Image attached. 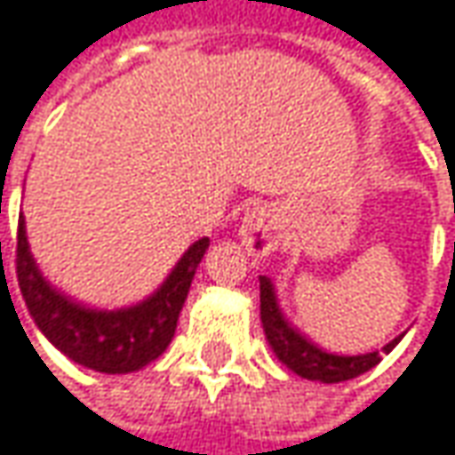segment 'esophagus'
<instances>
[{"instance_id":"esophagus-1","label":"esophagus","mask_w":455,"mask_h":455,"mask_svg":"<svg viewBox=\"0 0 455 455\" xmlns=\"http://www.w3.org/2000/svg\"><path fill=\"white\" fill-rule=\"evenodd\" d=\"M278 234H281V221L273 208L247 211L242 219V227H239V239H242L244 250L255 258H268L278 247Z\"/></svg>"}]
</instances>
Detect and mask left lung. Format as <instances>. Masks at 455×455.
I'll list each match as a JSON object with an SVG mask.
<instances>
[{"mask_svg": "<svg viewBox=\"0 0 455 455\" xmlns=\"http://www.w3.org/2000/svg\"><path fill=\"white\" fill-rule=\"evenodd\" d=\"M260 320L268 347L278 356V362L286 364L294 375L317 383H344L364 375L383 359V354L395 349V344L403 339L401 333L380 351H367V354H336V351L320 349L299 328H294L286 320L275 297V286L270 283L268 275H260Z\"/></svg>", "mask_w": 455, "mask_h": 455, "instance_id": "left-lung-1", "label": "left lung"}]
</instances>
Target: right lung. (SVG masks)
I'll return each instance as SVG.
<instances>
[{
    "label": "right lung",
    "mask_w": 455,
    "mask_h": 455,
    "mask_svg": "<svg viewBox=\"0 0 455 455\" xmlns=\"http://www.w3.org/2000/svg\"><path fill=\"white\" fill-rule=\"evenodd\" d=\"M208 244V236L192 242L166 275V281L150 297H145L143 302L116 310H99L67 297L44 278L30 252L25 219L20 216L18 283L38 331L64 356L96 372L127 375L143 370L145 364L158 359L172 344L180 312L185 307L187 291Z\"/></svg>",
    "instance_id": "obj_1"
}]
</instances>
